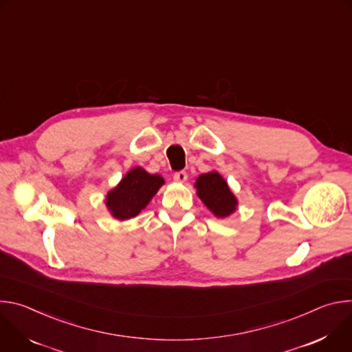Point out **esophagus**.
<instances>
[{"label": "esophagus", "mask_w": 352, "mask_h": 352, "mask_svg": "<svg viewBox=\"0 0 352 352\" xmlns=\"http://www.w3.org/2000/svg\"><path fill=\"white\" fill-rule=\"evenodd\" d=\"M174 179H175L177 182H185V181L188 179V174H186V171H184V170L177 171V173L174 174Z\"/></svg>", "instance_id": "obj_1"}]
</instances>
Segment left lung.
<instances>
[{"mask_svg": "<svg viewBox=\"0 0 352 352\" xmlns=\"http://www.w3.org/2000/svg\"><path fill=\"white\" fill-rule=\"evenodd\" d=\"M195 186L197 196L217 217H227L235 210L236 199L219 173L202 174L196 179Z\"/></svg>", "mask_w": 352, "mask_h": 352, "instance_id": "obj_1", "label": "left lung"}]
</instances>
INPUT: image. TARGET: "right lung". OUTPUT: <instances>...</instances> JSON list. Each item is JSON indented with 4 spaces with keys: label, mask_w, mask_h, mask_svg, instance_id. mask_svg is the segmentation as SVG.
Returning <instances> with one entry per match:
<instances>
[{
    "label": "right lung",
    "mask_w": 352,
    "mask_h": 352,
    "mask_svg": "<svg viewBox=\"0 0 352 352\" xmlns=\"http://www.w3.org/2000/svg\"><path fill=\"white\" fill-rule=\"evenodd\" d=\"M163 184L164 179L160 175H152L136 167L107 195V208L116 219L126 220L135 217L146 208Z\"/></svg>",
    "instance_id": "add662e5"
}]
</instances>
